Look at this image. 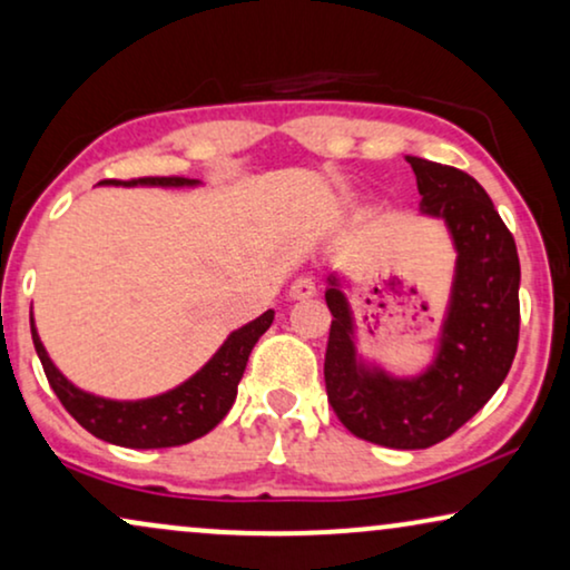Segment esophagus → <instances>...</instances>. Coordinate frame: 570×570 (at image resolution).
Listing matches in <instances>:
<instances>
[{"label":"esophagus","instance_id":"obj_1","mask_svg":"<svg viewBox=\"0 0 570 570\" xmlns=\"http://www.w3.org/2000/svg\"><path fill=\"white\" fill-rule=\"evenodd\" d=\"M315 294V278L313 276H297L289 286L292 299H309Z\"/></svg>","mask_w":570,"mask_h":570}]
</instances>
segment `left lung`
Here are the masks:
<instances>
[{
	"instance_id": "1",
	"label": "left lung",
	"mask_w": 570,
	"mask_h": 570,
	"mask_svg": "<svg viewBox=\"0 0 570 570\" xmlns=\"http://www.w3.org/2000/svg\"><path fill=\"white\" fill-rule=\"evenodd\" d=\"M421 210L442 218L458 249V271L434 365L417 379H392L357 363L347 297L328 278V402L357 439L392 450H426L471 421L505 381L521 328V263L513 234L476 178L407 157Z\"/></svg>"
}]
</instances>
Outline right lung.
Instances as JSON below:
<instances>
[{
  "mask_svg": "<svg viewBox=\"0 0 570 570\" xmlns=\"http://www.w3.org/2000/svg\"><path fill=\"white\" fill-rule=\"evenodd\" d=\"M102 184H147V186H189L194 181L181 176H147L131 178V181H102ZM273 323V309L263 313L247 326L234 331L215 352L210 363L186 384L170 389L153 400L139 402H115L86 394L76 389L49 360L45 344L36 334L31 323V336L36 355L41 360V368L47 373L49 386L55 389L62 407L76 417L81 426L97 439L110 444L131 446V450H160V446H178L194 439L205 436L226 417L236 400V389L247 368L252 347L257 344Z\"/></svg>",
  "mask_w": 570,
  "mask_h": 570,
  "instance_id": "obj_1",
  "label": "right lung"
}]
</instances>
